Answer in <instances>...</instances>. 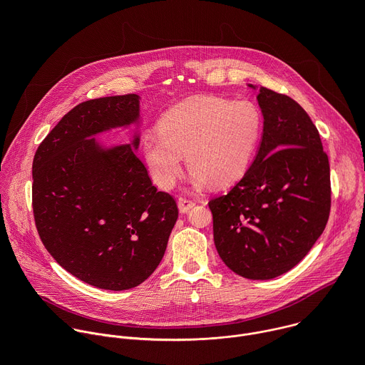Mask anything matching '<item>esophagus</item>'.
<instances>
[{
	"mask_svg": "<svg viewBox=\"0 0 365 365\" xmlns=\"http://www.w3.org/2000/svg\"><path fill=\"white\" fill-rule=\"evenodd\" d=\"M195 200H192V199H189V197H185V196H180L179 197V200H178V206H179V210H180V212H187V211H190L192 207L195 206Z\"/></svg>",
	"mask_w": 365,
	"mask_h": 365,
	"instance_id": "obj_1",
	"label": "esophagus"
}]
</instances>
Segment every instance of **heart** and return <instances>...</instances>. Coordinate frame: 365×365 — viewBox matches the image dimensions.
<instances>
[{"instance_id":"1","label":"heart","mask_w":365,"mask_h":365,"mask_svg":"<svg viewBox=\"0 0 365 365\" xmlns=\"http://www.w3.org/2000/svg\"><path fill=\"white\" fill-rule=\"evenodd\" d=\"M159 133L143 138V155L153 180L170 187L182 173V154L190 182L224 187L248 170L262 133V118L251 102L199 95L179 102L160 118Z\"/></svg>"}]
</instances>
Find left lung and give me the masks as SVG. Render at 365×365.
I'll return each mask as SVG.
<instances>
[{
  "label": "left lung",
  "instance_id": "left-lung-1",
  "mask_svg": "<svg viewBox=\"0 0 365 365\" xmlns=\"http://www.w3.org/2000/svg\"><path fill=\"white\" fill-rule=\"evenodd\" d=\"M257 101L264 127L255 159L207 205L222 262L245 279L269 280L300 263L324 232L331 175L319 131L299 103L263 86Z\"/></svg>",
  "mask_w": 365,
  "mask_h": 365
}]
</instances>
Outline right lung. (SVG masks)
<instances>
[{"label":"right lung","instance_id":"obj_1","mask_svg":"<svg viewBox=\"0 0 365 365\" xmlns=\"http://www.w3.org/2000/svg\"><path fill=\"white\" fill-rule=\"evenodd\" d=\"M140 96L72 108L33 160V214L46 250L79 280L106 290L141 284L158 269L178 221L172 195L153 186L131 144L103 148L95 135L138 123Z\"/></svg>","mask_w":365,"mask_h":365}]
</instances>
